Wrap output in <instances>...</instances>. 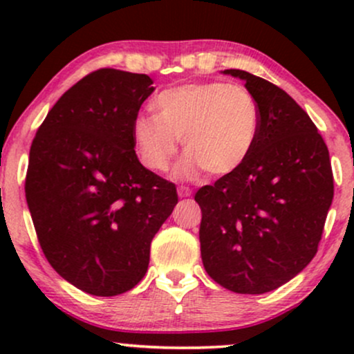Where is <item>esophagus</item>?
Returning <instances> with one entry per match:
<instances>
[{
  "instance_id": "1",
  "label": "esophagus",
  "mask_w": 354,
  "mask_h": 354,
  "mask_svg": "<svg viewBox=\"0 0 354 354\" xmlns=\"http://www.w3.org/2000/svg\"><path fill=\"white\" fill-rule=\"evenodd\" d=\"M191 193H193V191H191L189 188H186V186H180V188H178V196L180 198H188V196H191Z\"/></svg>"
}]
</instances>
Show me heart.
<instances>
[{"mask_svg": "<svg viewBox=\"0 0 354 354\" xmlns=\"http://www.w3.org/2000/svg\"><path fill=\"white\" fill-rule=\"evenodd\" d=\"M153 109L156 115L133 121L138 153L149 169L166 171L183 138L188 153L174 173L181 180H193L203 169L214 176L236 171L258 136V104L238 84L206 81L165 89Z\"/></svg>", "mask_w": 354, "mask_h": 354, "instance_id": "1", "label": "heart"}]
</instances>
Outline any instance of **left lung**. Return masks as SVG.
Returning <instances> with one entry per match:
<instances>
[{"instance_id": "8db88e82", "label": "left lung", "mask_w": 354, "mask_h": 354, "mask_svg": "<svg viewBox=\"0 0 354 354\" xmlns=\"http://www.w3.org/2000/svg\"><path fill=\"white\" fill-rule=\"evenodd\" d=\"M223 73L245 81L259 128L245 163L194 194L201 259L226 290L263 295L301 273L318 251L333 201L330 153L286 91L251 73Z\"/></svg>"}]
</instances>
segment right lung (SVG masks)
Listing matches in <instances>:
<instances>
[{
    "label": "right lung",
    "mask_w": 354,
    "mask_h": 354,
    "mask_svg": "<svg viewBox=\"0 0 354 354\" xmlns=\"http://www.w3.org/2000/svg\"><path fill=\"white\" fill-rule=\"evenodd\" d=\"M153 91L148 75L93 71L56 101L31 145L24 191L39 246L84 293L135 288L178 203L176 186L135 153L133 121Z\"/></svg>",
    "instance_id": "obj_1"
}]
</instances>
